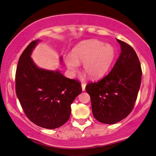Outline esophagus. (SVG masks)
Segmentation results:
<instances>
[{"instance_id":"1","label":"esophagus","mask_w":156,"mask_h":156,"mask_svg":"<svg viewBox=\"0 0 156 156\" xmlns=\"http://www.w3.org/2000/svg\"><path fill=\"white\" fill-rule=\"evenodd\" d=\"M81 87H82V90L84 91L85 90L86 84H85V83H82V84H81Z\"/></svg>"}]
</instances>
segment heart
Here are the masks:
<instances>
[{"mask_svg": "<svg viewBox=\"0 0 156 156\" xmlns=\"http://www.w3.org/2000/svg\"><path fill=\"white\" fill-rule=\"evenodd\" d=\"M115 57L116 50L112 44L88 39L74 47L72 54L65 57V62L71 76L77 72L79 64L83 63V71L91 78L97 79L108 72Z\"/></svg>", "mask_w": 156, "mask_h": 156, "instance_id": "b5f03b06", "label": "heart"}]
</instances>
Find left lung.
I'll return each mask as SVG.
<instances>
[{"label": "left lung", "instance_id": "1", "mask_svg": "<svg viewBox=\"0 0 156 156\" xmlns=\"http://www.w3.org/2000/svg\"><path fill=\"white\" fill-rule=\"evenodd\" d=\"M117 41L121 53L112 70L98 82L89 83L85 87L94 117L106 124L119 122L131 112L142 80V69L134 49Z\"/></svg>", "mask_w": 156, "mask_h": 156}]
</instances>
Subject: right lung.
I'll use <instances>...</instances> for the list:
<instances>
[{
  "instance_id": "obj_1",
  "label": "right lung",
  "mask_w": 156,
  "mask_h": 156,
  "mask_svg": "<svg viewBox=\"0 0 156 156\" xmlns=\"http://www.w3.org/2000/svg\"><path fill=\"white\" fill-rule=\"evenodd\" d=\"M41 40L33 41L19 58L16 72V93L25 114L38 126L55 129L67 122L71 105L82 92L80 84L60 71L39 68L31 58ZM62 62V57H60Z\"/></svg>"
}]
</instances>
